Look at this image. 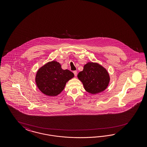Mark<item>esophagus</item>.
Returning <instances> with one entry per match:
<instances>
[{
  "label": "esophagus",
  "mask_w": 147,
  "mask_h": 147,
  "mask_svg": "<svg viewBox=\"0 0 147 147\" xmlns=\"http://www.w3.org/2000/svg\"><path fill=\"white\" fill-rule=\"evenodd\" d=\"M73 73H74V76H77V71H73Z\"/></svg>",
  "instance_id": "1"
}]
</instances>
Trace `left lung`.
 I'll return each mask as SVG.
<instances>
[{
    "label": "left lung",
    "mask_w": 147,
    "mask_h": 147,
    "mask_svg": "<svg viewBox=\"0 0 147 147\" xmlns=\"http://www.w3.org/2000/svg\"><path fill=\"white\" fill-rule=\"evenodd\" d=\"M78 78L82 82L85 89L89 93L95 94L107 88L110 77L107 70L97 63L88 62Z\"/></svg>",
    "instance_id": "obj_1"
}]
</instances>
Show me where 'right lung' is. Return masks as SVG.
<instances>
[{"label":"right lung","mask_w":147,"mask_h":147,"mask_svg":"<svg viewBox=\"0 0 147 147\" xmlns=\"http://www.w3.org/2000/svg\"><path fill=\"white\" fill-rule=\"evenodd\" d=\"M74 76L71 71L62 69L59 62L53 61L47 63L38 71L36 84L42 93L54 96L62 92L66 82Z\"/></svg>","instance_id":"obj_1"}]
</instances>
